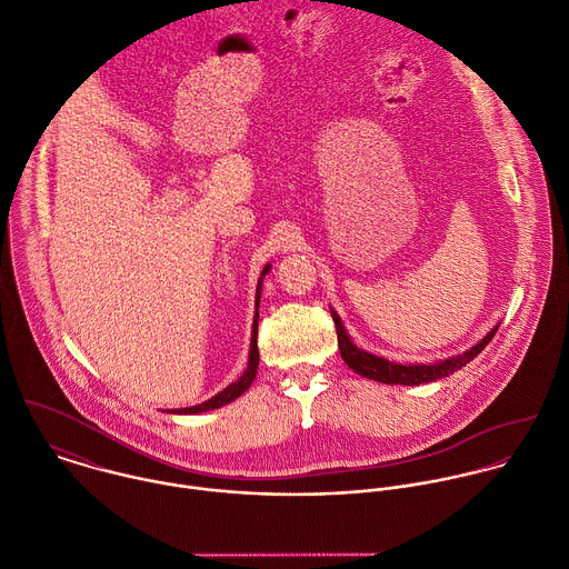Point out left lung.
<instances>
[{"mask_svg": "<svg viewBox=\"0 0 569 569\" xmlns=\"http://www.w3.org/2000/svg\"><path fill=\"white\" fill-rule=\"evenodd\" d=\"M330 315H332V321L337 328V346H339V352H341L343 361L348 363V368H352L361 377H368V380L382 382V385H405V387H418V385L440 380V377L453 375L456 370L467 366L476 355H480L482 348L491 341V337L498 330V326L491 328V332L482 341H478L462 355H456L449 359H440L433 363H396V361H389L385 357H377V355H370V352L357 348L350 341L339 315L335 310H330Z\"/></svg>", "mask_w": 569, "mask_h": 569, "instance_id": "8db88e82", "label": "left lung"}]
</instances>
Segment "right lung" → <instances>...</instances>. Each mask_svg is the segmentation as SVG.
<instances>
[{
  "label": "right lung",
  "mask_w": 569,
  "mask_h": 569,
  "mask_svg": "<svg viewBox=\"0 0 569 569\" xmlns=\"http://www.w3.org/2000/svg\"><path fill=\"white\" fill-rule=\"evenodd\" d=\"M270 270V266L263 268L261 272V279H259V286H257V308H259V301H261V281L266 277V272ZM257 328H259V312L254 315V323H252V343H250V357H248V368L243 370V375L239 377L237 382H232L230 387H226L221 393H217L214 398H210L208 402L203 405H197V407H187V409H173L169 413H176V416H194V413H203V411H214V409H221L226 405H230L232 400H237L239 396H243L250 385L254 382L257 377V368H259V346H257Z\"/></svg>",
  "instance_id": "obj_1"
}]
</instances>
